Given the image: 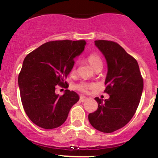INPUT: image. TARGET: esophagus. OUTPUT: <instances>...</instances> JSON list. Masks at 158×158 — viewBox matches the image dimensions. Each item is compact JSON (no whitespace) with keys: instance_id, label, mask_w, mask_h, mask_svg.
Listing matches in <instances>:
<instances>
[{"instance_id":"34e87169","label":"esophagus","mask_w":158,"mask_h":158,"mask_svg":"<svg viewBox=\"0 0 158 158\" xmlns=\"http://www.w3.org/2000/svg\"><path fill=\"white\" fill-rule=\"evenodd\" d=\"M87 98H86V97H85V96H82V95H81V97H80V101H81V102H86V100H87Z\"/></svg>"}]
</instances>
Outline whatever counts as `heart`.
<instances>
[{
    "instance_id": "heart-1",
    "label": "heart",
    "mask_w": 158,
    "mask_h": 158,
    "mask_svg": "<svg viewBox=\"0 0 158 158\" xmlns=\"http://www.w3.org/2000/svg\"><path fill=\"white\" fill-rule=\"evenodd\" d=\"M88 61L93 68H95L96 65L100 64V63H102L100 57H99L97 54H91V55L89 56ZM73 71H74V68L73 69ZM93 87V84H89V83H85V82H82L81 83V84L77 85V88L80 91H82V92H87L88 89H89Z\"/></svg>"
}]
</instances>
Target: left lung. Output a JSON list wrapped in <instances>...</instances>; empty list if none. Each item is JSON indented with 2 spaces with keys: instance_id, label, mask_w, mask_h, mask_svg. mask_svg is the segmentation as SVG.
I'll list each match as a JSON object with an SVG mask.
<instances>
[{
  "instance_id": "8db88e82",
  "label": "left lung",
  "mask_w": 158,
  "mask_h": 158,
  "mask_svg": "<svg viewBox=\"0 0 158 158\" xmlns=\"http://www.w3.org/2000/svg\"><path fill=\"white\" fill-rule=\"evenodd\" d=\"M95 45L105 57L107 73L104 92L108 99L98 98V109L88 116L94 128L103 133H112L127 125L135 113L143 91L137 61L116 42L96 40Z\"/></svg>"
}]
</instances>
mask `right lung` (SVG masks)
<instances>
[{"mask_svg": "<svg viewBox=\"0 0 158 158\" xmlns=\"http://www.w3.org/2000/svg\"><path fill=\"white\" fill-rule=\"evenodd\" d=\"M86 44L85 40L52 41L24 58L18 83L24 111L37 126L45 129L60 127L79 101V95L69 89L60 96L55 86L64 84L74 58L84 51Z\"/></svg>", "mask_w": 158, "mask_h": 158, "instance_id": "1", "label": "right lung"}]
</instances>
